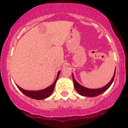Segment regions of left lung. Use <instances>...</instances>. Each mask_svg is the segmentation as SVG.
<instances>
[{
    "label": "left lung",
    "instance_id": "8db88e82",
    "mask_svg": "<svg viewBox=\"0 0 128 128\" xmlns=\"http://www.w3.org/2000/svg\"><path fill=\"white\" fill-rule=\"evenodd\" d=\"M115 72H116V69H115ZM115 72L111 80L108 82V84H107L106 86H103V88H98V89H89V88L84 87V86H81L80 84H78L75 80V79H74V78L73 76V74H72L74 86V88H75L76 90L77 91V92L80 95H81V96H86V97H90V98H92V97H96V96H98L99 95L101 94H103V92H104L110 86V85H111L112 82H113L114 78Z\"/></svg>",
    "mask_w": 128,
    "mask_h": 128
}]
</instances>
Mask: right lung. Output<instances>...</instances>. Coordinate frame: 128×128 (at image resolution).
Returning <instances> with one entry per match:
<instances>
[{"instance_id":"obj_1","label":"right lung","mask_w":128,"mask_h":128,"mask_svg":"<svg viewBox=\"0 0 128 128\" xmlns=\"http://www.w3.org/2000/svg\"><path fill=\"white\" fill-rule=\"evenodd\" d=\"M60 71L58 72V76H57V78L56 80L54 83L52 84L51 86H50L48 88H45L44 90H41L38 91H27L25 90L22 89L20 86L17 85L18 88H19L21 92H22L23 94L25 95V96H28L29 98H32V99H35V100H44V99H46V98H48L49 96H50V95L52 94V93L53 92V91L54 90L55 85H56V83L57 80H58V78H59V75H60Z\"/></svg>"}]
</instances>
